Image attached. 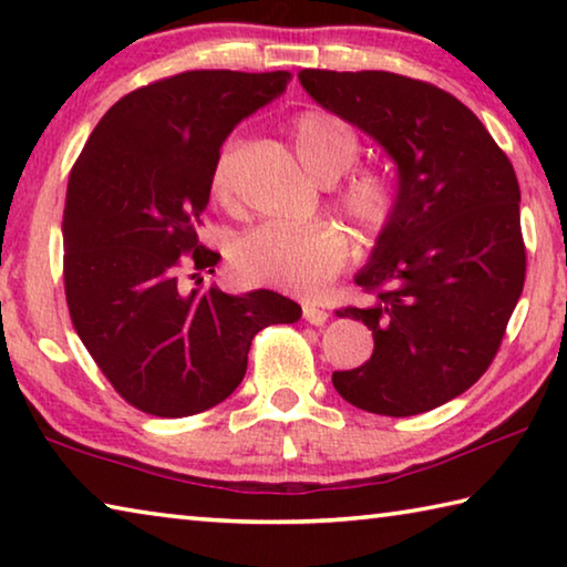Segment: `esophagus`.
I'll list each match as a JSON object with an SVG mask.
<instances>
[{"instance_id":"1","label":"esophagus","mask_w":567,"mask_h":567,"mask_svg":"<svg viewBox=\"0 0 567 567\" xmlns=\"http://www.w3.org/2000/svg\"><path fill=\"white\" fill-rule=\"evenodd\" d=\"M302 318L310 324H315V328H320V324L328 322L330 312L322 310V307H318V305H312V302H305L302 305Z\"/></svg>"}]
</instances>
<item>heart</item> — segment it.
<instances>
[{"label": "heart", "mask_w": 567, "mask_h": 567, "mask_svg": "<svg viewBox=\"0 0 567 567\" xmlns=\"http://www.w3.org/2000/svg\"><path fill=\"white\" fill-rule=\"evenodd\" d=\"M292 142L302 167L322 185L338 182L360 155V142L348 124L322 112L300 114L292 124ZM235 145L219 152L209 175V192L219 205H233L235 199ZM395 205V185L382 172L362 169L342 182L340 207L362 233H380L390 223ZM344 260L348 237L328 223L255 227L237 239L233 255L239 277L297 295L318 292L340 272Z\"/></svg>", "instance_id": "heart-1"}]
</instances>
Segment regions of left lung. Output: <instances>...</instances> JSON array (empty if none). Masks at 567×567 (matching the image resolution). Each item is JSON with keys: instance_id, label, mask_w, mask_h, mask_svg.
<instances>
[{"instance_id": "left-lung-1", "label": "left lung", "mask_w": 567, "mask_h": 567, "mask_svg": "<svg viewBox=\"0 0 567 567\" xmlns=\"http://www.w3.org/2000/svg\"><path fill=\"white\" fill-rule=\"evenodd\" d=\"M310 97L370 134L398 167V205L354 282L375 295L340 318L372 330V358L332 372L350 405L408 417L491 368L520 300V187L491 132L453 94L392 72L302 70Z\"/></svg>"}]
</instances>
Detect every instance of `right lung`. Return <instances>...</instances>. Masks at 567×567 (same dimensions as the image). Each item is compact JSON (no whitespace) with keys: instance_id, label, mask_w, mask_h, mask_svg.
<instances>
[{"instance_id":"add662e5","label":"right lung","mask_w":567,"mask_h":567,"mask_svg":"<svg viewBox=\"0 0 567 567\" xmlns=\"http://www.w3.org/2000/svg\"><path fill=\"white\" fill-rule=\"evenodd\" d=\"M287 82L290 72L229 70L152 82L112 104L70 172L62 235L72 324L112 388L150 415L219 405L243 382L255 334L300 320L302 307L272 290L227 295L182 280L185 265L215 272L219 260L197 235L219 147Z\"/></svg>"}]
</instances>
